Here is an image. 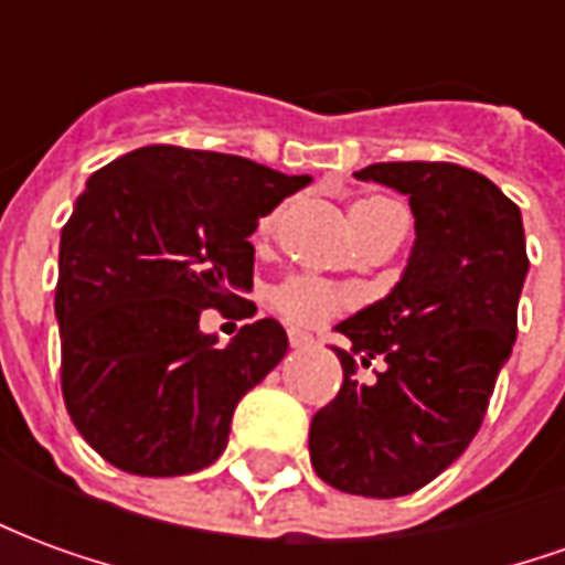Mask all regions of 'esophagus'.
<instances>
[{"label":"esophagus","instance_id":"obj_1","mask_svg":"<svg viewBox=\"0 0 565 565\" xmlns=\"http://www.w3.org/2000/svg\"><path fill=\"white\" fill-rule=\"evenodd\" d=\"M287 339H290V348H311V335H306V332H299V330H290L287 332Z\"/></svg>","mask_w":565,"mask_h":565}]
</instances>
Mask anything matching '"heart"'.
Instances as JSON below:
<instances>
[{"mask_svg":"<svg viewBox=\"0 0 565 565\" xmlns=\"http://www.w3.org/2000/svg\"><path fill=\"white\" fill-rule=\"evenodd\" d=\"M396 211H399V205L384 196L356 199L351 205V226H354L356 238H363L372 226H379L384 217H391ZM275 223H278V211L259 221V238H266L275 230ZM269 302L287 323H294L299 330H318L332 315L348 308L351 296L344 290H335L330 284L318 281V278H290V281H284L281 287L271 290Z\"/></svg>","mask_w":565,"mask_h":565,"instance_id":"obj_1","label":"heart"}]
</instances>
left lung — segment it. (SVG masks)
<instances>
[{
  "instance_id": "8db88e82",
  "label": "left lung",
  "mask_w": 565,
  "mask_h": 565,
  "mask_svg": "<svg viewBox=\"0 0 565 565\" xmlns=\"http://www.w3.org/2000/svg\"><path fill=\"white\" fill-rule=\"evenodd\" d=\"M408 196L415 247L403 278L335 330L351 351L342 391L311 417L315 472L354 497L415 493L469 448L518 335L530 269L521 209L454 162H375L354 172ZM360 355V361L353 356ZM385 363L360 385L355 363Z\"/></svg>"
}]
</instances>
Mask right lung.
Segmentation results:
<instances>
[{"mask_svg":"<svg viewBox=\"0 0 565 565\" xmlns=\"http://www.w3.org/2000/svg\"><path fill=\"white\" fill-rule=\"evenodd\" d=\"M308 181L174 145L90 174L60 235L54 311L68 417L111 466L172 478L221 457L235 405L281 363L287 332L263 318L217 348L199 315L254 287L247 238Z\"/></svg>","mask_w":565,"mask_h":565,"instance_id":"obj_1","label":"right lung"}]
</instances>
